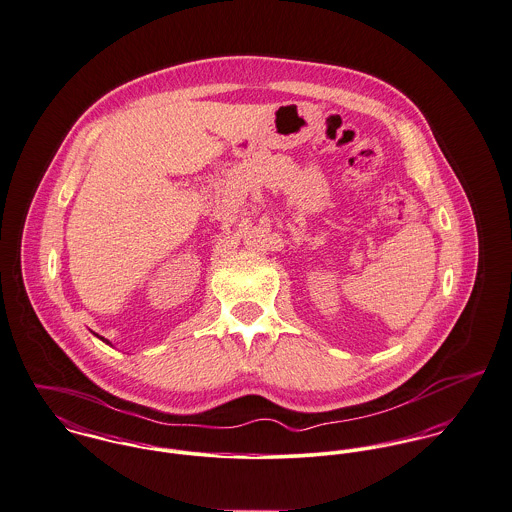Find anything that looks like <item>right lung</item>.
I'll use <instances>...</instances> for the list:
<instances>
[{
    "label": "right lung",
    "instance_id": "obj_1",
    "mask_svg": "<svg viewBox=\"0 0 512 512\" xmlns=\"http://www.w3.org/2000/svg\"><path fill=\"white\" fill-rule=\"evenodd\" d=\"M96 336H98V334H96ZM98 338H100V336H98ZM100 340H102V341H106V343H110V341H108V340H104V338H100Z\"/></svg>",
    "mask_w": 512,
    "mask_h": 512
}]
</instances>
